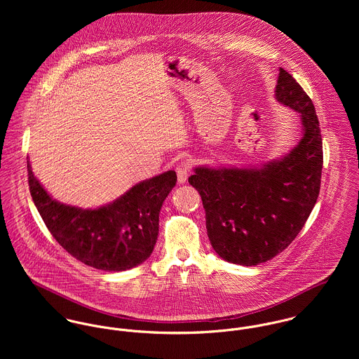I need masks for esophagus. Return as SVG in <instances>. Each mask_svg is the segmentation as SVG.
<instances>
[{"instance_id": "1", "label": "esophagus", "mask_w": 359, "mask_h": 359, "mask_svg": "<svg viewBox=\"0 0 359 359\" xmlns=\"http://www.w3.org/2000/svg\"><path fill=\"white\" fill-rule=\"evenodd\" d=\"M191 161L185 160V161H181L178 165H177V177H178V182L180 184H185L188 177H189V171H191Z\"/></svg>"}]
</instances>
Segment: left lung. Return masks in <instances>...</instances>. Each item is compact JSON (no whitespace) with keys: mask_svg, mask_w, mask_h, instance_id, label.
I'll return each mask as SVG.
<instances>
[{"mask_svg":"<svg viewBox=\"0 0 359 359\" xmlns=\"http://www.w3.org/2000/svg\"><path fill=\"white\" fill-rule=\"evenodd\" d=\"M275 98L300 116L303 137L289 154L258 167L201 165L188 180L202 196L212 249L245 266L278 256L294 241L320 188L322 137L312 101L282 67Z\"/></svg>","mask_w":359,"mask_h":359,"instance_id":"left-lung-1","label":"left lung"}]
</instances>
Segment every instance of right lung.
I'll return each mask as SVG.
<instances>
[{"mask_svg":"<svg viewBox=\"0 0 359 359\" xmlns=\"http://www.w3.org/2000/svg\"><path fill=\"white\" fill-rule=\"evenodd\" d=\"M33 202L56 242L70 255L97 269L118 272L147 261L158 235V214L175 187L170 170L138 182L116 201L97 208L65 205L44 189L27 160Z\"/></svg>","mask_w":359,"mask_h":359,"instance_id":"1","label":"right lung"}]
</instances>
